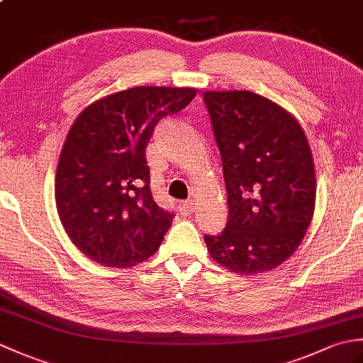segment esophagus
I'll return each mask as SVG.
<instances>
[{
    "mask_svg": "<svg viewBox=\"0 0 363 363\" xmlns=\"http://www.w3.org/2000/svg\"><path fill=\"white\" fill-rule=\"evenodd\" d=\"M177 209H179L181 215H190L195 209V201H191V199H187V201H182L177 206Z\"/></svg>",
    "mask_w": 363,
    "mask_h": 363,
    "instance_id": "34e87169",
    "label": "esophagus"
}]
</instances>
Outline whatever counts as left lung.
Listing matches in <instances>:
<instances>
[{
	"mask_svg": "<svg viewBox=\"0 0 363 363\" xmlns=\"http://www.w3.org/2000/svg\"><path fill=\"white\" fill-rule=\"evenodd\" d=\"M228 191V223L206 235L211 256L240 274L268 272L296 251L315 209L312 152L299 123L248 90L204 91Z\"/></svg>",
	"mask_w": 363,
	"mask_h": 363,
	"instance_id": "obj_1",
	"label": "left lung"
}]
</instances>
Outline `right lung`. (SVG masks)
<instances>
[{
  "label": "right lung",
  "mask_w": 363,
  "mask_h": 363,
  "mask_svg": "<svg viewBox=\"0 0 363 363\" xmlns=\"http://www.w3.org/2000/svg\"><path fill=\"white\" fill-rule=\"evenodd\" d=\"M195 89L133 87L90 104L60 154L56 206L70 240L91 260L133 267L159 250L174 213L154 201L146 145Z\"/></svg>",
  "instance_id": "right-lung-1"
}]
</instances>
